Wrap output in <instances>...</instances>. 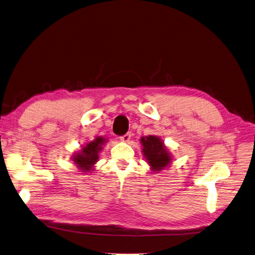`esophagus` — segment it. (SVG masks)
<instances>
[{
	"label": "esophagus",
	"mask_w": 255,
	"mask_h": 255,
	"mask_svg": "<svg viewBox=\"0 0 255 255\" xmlns=\"http://www.w3.org/2000/svg\"><path fill=\"white\" fill-rule=\"evenodd\" d=\"M130 136H132V134H130V132H128V133L125 134V135H122L120 137V140L123 141V142H128L130 139Z\"/></svg>",
	"instance_id": "34e87169"
}]
</instances>
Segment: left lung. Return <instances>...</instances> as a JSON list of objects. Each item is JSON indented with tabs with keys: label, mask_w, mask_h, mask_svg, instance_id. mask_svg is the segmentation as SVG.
I'll list each match as a JSON object with an SVG mask.
<instances>
[{
	"label": "left lung",
	"mask_w": 255,
	"mask_h": 255,
	"mask_svg": "<svg viewBox=\"0 0 255 255\" xmlns=\"http://www.w3.org/2000/svg\"><path fill=\"white\" fill-rule=\"evenodd\" d=\"M140 143L144 159L153 171H161L171 162V155L164 146L160 137L149 135L141 137Z\"/></svg>",
	"instance_id": "1"
}]
</instances>
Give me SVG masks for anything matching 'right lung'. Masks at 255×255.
<instances>
[{
  "label": "right lung",
  "instance_id": "right-lung-1",
  "mask_svg": "<svg viewBox=\"0 0 255 255\" xmlns=\"http://www.w3.org/2000/svg\"><path fill=\"white\" fill-rule=\"evenodd\" d=\"M107 140L103 138L102 136L90 142H88L86 146L81 148L77 153L73 155V161L77 165V167L82 173H90L93 170L94 164L99 161V153L102 151L103 146Z\"/></svg>",
  "mask_w": 255,
  "mask_h": 255
}]
</instances>
